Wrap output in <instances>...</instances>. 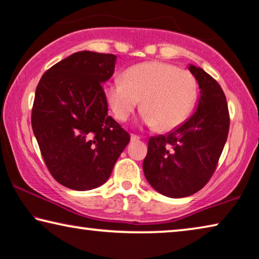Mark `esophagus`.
<instances>
[{
  "instance_id": "obj_1",
  "label": "esophagus",
  "mask_w": 259,
  "mask_h": 259,
  "mask_svg": "<svg viewBox=\"0 0 259 259\" xmlns=\"http://www.w3.org/2000/svg\"><path fill=\"white\" fill-rule=\"evenodd\" d=\"M130 138H131V141H133V142L140 141V137H138L137 135H134V134H131V135H130Z\"/></svg>"
}]
</instances>
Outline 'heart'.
<instances>
[{"instance_id":"1","label":"heart","mask_w":259,"mask_h":259,"mask_svg":"<svg viewBox=\"0 0 259 259\" xmlns=\"http://www.w3.org/2000/svg\"><path fill=\"white\" fill-rule=\"evenodd\" d=\"M114 116L125 122L141 101L142 119L148 126L171 131L186 122L198 100V82L186 69L163 61L135 65L105 88Z\"/></svg>"}]
</instances>
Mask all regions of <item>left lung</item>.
Segmentation results:
<instances>
[{
  "mask_svg": "<svg viewBox=\"0 0 259 259\" xmlns=\"http://www.w3.org/2000/svg\"><path fill=\"white\" fill-rule=\"evenodd\" d=\"M200 88L196 110L179 128L149 140L143 171L168 198L194 194L208 183L225 148L229 113L222 88L202 68L190 65Z\"/></svg>",
  "mask_w": 259,
  "mask_h": 259,
  "instance_id": "left-lung-1",
  "label": "left lung"
}]
</instances>
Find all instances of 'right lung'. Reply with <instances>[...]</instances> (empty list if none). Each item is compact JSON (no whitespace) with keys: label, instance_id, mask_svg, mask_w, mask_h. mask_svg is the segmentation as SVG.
Listing matches in <instances>:
<instances>
[{"label":"right lung","instance_id":"add662e5","mask_svg":"<svg viewBox=\"0 0 259 259\" xmlns=\"http://www.w3.org/2000/svg\"><path fill=\"white\" fill-rule=\"evenodd\" d=\"M116 56L73 53L48 69L38 83L31 124L53 178L90 191L111 175L129 134L108 115L102 84L114 74Z\"/></svg>","mask_w":259,"mask_h":259}]
</instances>
